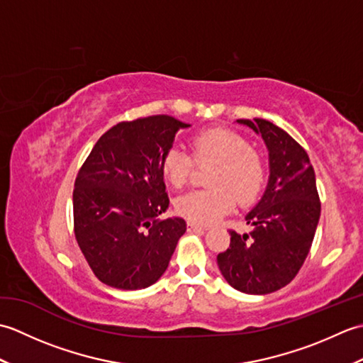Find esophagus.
<instances>
[{
    "label": "esophagus",
    "instance_id": "34e87169",
    "mask_svg": "<svg viewBox=\"0 0 363 363\" xmlns=\"http://www.w3.org/2000/svg\"><path fill=\"white\" fill-rule=\"evenodd\" d=\"M187 229H189V233H204L206 230V228L199 226V225H196V223H191V221H189Z\"/></svg>",
    "mask_w": 363,
    "mask_h": 363
}]
</instances>
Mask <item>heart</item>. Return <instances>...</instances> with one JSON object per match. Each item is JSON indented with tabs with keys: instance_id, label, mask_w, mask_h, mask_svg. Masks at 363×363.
Returning a JSON list of instances; mask_svg holds the SVG:
<instances>
[{
	"instance_id": "heart-1",
	"label": "heart",
	"mask_w": 363,
	"mask_h": 363,
	"mask_svg": "<svg viewBox=\"0 0 363 363\" xmlns=\"http://www.w3.org/2000/svg\"><path fill=\"white\" fill-rule=\"evenodd\" d=\"M190 151L191 156L172 146L160 162L162 174L174 189L186 186L195 164L212 165L207 176L211 189L194 190L176 199L174 209L181 217L211 225L233 211L237 201L248 206L259 198L265 184V164L243 135L226 128L203 129L191 135Z\"/></svg>"
}]
</instances>
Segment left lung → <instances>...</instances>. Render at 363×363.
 <instances>
[{
    "label": "left lung",
    "instance_id": "1",
    "mask_svg": "<svg viewBox=\"0 0 363 363\" xmlns=\"http://www.w3.org/2000/svg\"><path fill=\"white\" fill-rule=\"evenodd\" d=\"M264 138L269 179L264 196L245 220L248 234L229 230L230 243L217 262L230 287L267 295L290 284L303 267L318 226L321 203L306 150L272 121L237 120Z\"/></svg>",
    "mask_w": 363,
    "mask_h": 363
}]
</instances>
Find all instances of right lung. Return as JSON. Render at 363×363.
Here are the masks:
<instances>
[{
    "mask_svg": "<svg viewBox=\"0 0 363 363\" xmlns=\"http://www.w3.org/2000/svg\"><path fill=\"white\" fill-rule=\"evenodd\" d=\"M169 115L121 121L99 137L74 181V235L99 281L146 289L165 273L187 225L168 209L160 162L179 129Z\"/></svg>",
    "mask_w": 363,
    "mask_h": 363,
    "instance_id": "1",
    "label": "right lung"
}]
</instances>
